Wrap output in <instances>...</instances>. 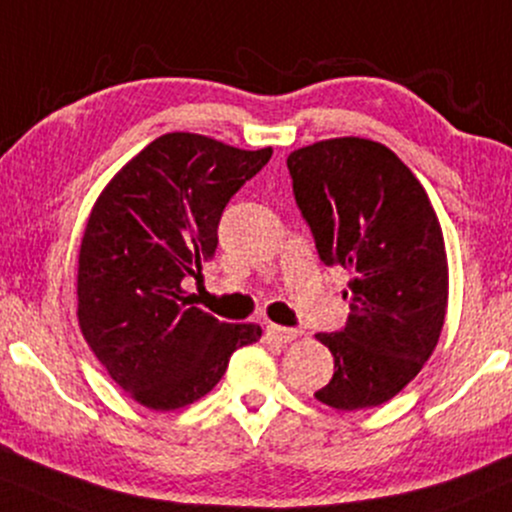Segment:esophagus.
<instances>
[{
    "label": "esophagus",
    "instance_id": "1",
    "mask_svg": "<svg viewBox=\"0 0 512 512\" xmlns=\"http://www.w3.org/2000/svg\"><path fill=\"white\" fill-rule=\"evenodd\" d=\"M300 336L298 329H288V326H279V324H267V338L269 341L279 343V346H286V343L295 341Z\"/></svg>",
    "mask_w": 512,
    "mask_h": 512
}]
</instances>
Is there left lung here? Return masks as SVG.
<instances>
[{
	"label": "left lung",
	"mask_w": 512,
	"mask_h": 512,
	"mask_svg": "<svg viewBox=\"0 0 512 512\" xmlns=\"http://www.w3.org/2000/svg\"><path fill=\"white\" fill-rule=\"evenodd\" d=\"M286 164L319 257L350 276L346 326L317 334L334 355V377L315 398L348 412L377 408L439 343L448 307L439 217L415 174L374 140H319Z\"/></svg>",
	"instance_id": "8db88e82"
}]
</instances>
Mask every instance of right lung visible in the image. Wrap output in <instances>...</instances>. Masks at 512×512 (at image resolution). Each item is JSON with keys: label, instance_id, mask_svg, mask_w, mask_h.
<instances>
[{"label": "right lung", "instance_id": "add662e5", "mask_svg": "<svg viewBox=\"0 0 512 512\" xmlns=\"http://www.w3.org/2000/svg\"><path fill=\"white\" fill-rule=\"evenodd\" d=\"M272 157L197 133L152 140L104 186L78 252V324L116 384L150 410L195 403L224 377L257 324H226L190 303L217 250L221 212Z\"/></svg>", "mask_w": 512, "mask_h": 512}]
</instances>
